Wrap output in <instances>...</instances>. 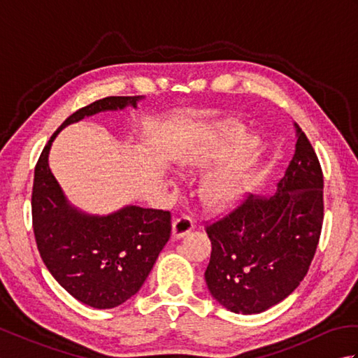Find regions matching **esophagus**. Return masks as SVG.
Masks as SVG:
<instances>
[{
  "instance_id": "esophagus-1",
  "label": "esophagus",
  "mask_w": 358,
  "mask_h": 358,
  "mask_svg": "<svg viewBox=\"0 0 358 358\" xmlns=\"http://www.w3.org/2000/svg\"><path fill=\"white\" fill-rule=\"evenodd\" d=\"M192 229H194L192 218H189L187 215H181L175 220L172 224V235H173V238H181V237H185L186 234L191 232Z\"/></svg>"
}]
</instances>
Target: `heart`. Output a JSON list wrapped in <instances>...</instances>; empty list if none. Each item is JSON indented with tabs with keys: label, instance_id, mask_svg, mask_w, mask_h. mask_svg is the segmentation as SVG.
<instances>
[{
	"label": "heart",
	"instance_id": "obj_1",
	"mask_svg": "<svg viewBox=\"0 0 358 358\" xmlns=\"http://www.w3.org/2000/svg\"><path fill=\"white\" fill-rule=\"evenodd\" d=\"M262 143L246 136L241 126H218L185 149L181 162L194 169H212L201 181V199L209 208H227L249 189L260 158Z\"/></svg>",
	"mask_w": 358,
	"mask_h": 358
}]
</instances>
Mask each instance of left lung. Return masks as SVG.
Masks as SVG:
<instances>
[{
    "instance_id": "left-lung-1",
    "label": "left lung",
    "mask_w": 358,
    "mask_h": 358,
    "mask_svg": "<svg viewBox=\"0 0 358 358\" xmlns=\"http://www.w3.org/2000/svg\"><path fill=\"white\" fill-rule=\"evenodd\" d=\"M295 152L275 194L249 195L206 227L212 245L204 272L210 295L235 314H260L305 278L323 224V173L300 126Z\"/></svg>"
}]
</instances>
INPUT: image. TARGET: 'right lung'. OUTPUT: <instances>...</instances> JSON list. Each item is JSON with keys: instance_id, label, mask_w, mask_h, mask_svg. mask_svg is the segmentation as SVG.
<instances>
[{"instance_id": "obj_1", "label": "right lung", "mask_w": 358, "mask_h": 358, "mask_svg": "<svg viewBox=\"0 0 358 358\" xmlns=\"http://www.w3.org/2000/svg\"><path fill=\"white\" fill-rule=\"evenodd\" d=\"M144 96H108L67 118L38 159L32 220L38 250L52 277L73 299L112 309L140 291L171 237V212L124 206L109 215L86 214L69 203L49 167V152L66 126L106 110L136 109Z\"/></svg>"}]
</instances>
